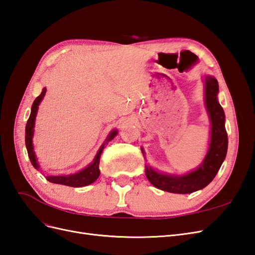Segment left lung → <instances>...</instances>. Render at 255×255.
<instances>
[{
	"mask_svg": "<svg viewBox=\"0 0 255 255\" xmlns=\"http://www.w3.org/2000/svg\"><path fill=\"white\" fill-rule=\"evenodd\" d=\"M218 82L205 76V103L212 122L211 143L206 156L197 170L186 175H168L145 167L146 179L156 188L173 194H190L210 184L219 171L228 151V134L225 127V112L217 100Z\"/></svg>",
	"mask_w": 255,
	"mask_h": 255,
	"instance_id": "1",
	"label": "left lung"
}]
</instances>
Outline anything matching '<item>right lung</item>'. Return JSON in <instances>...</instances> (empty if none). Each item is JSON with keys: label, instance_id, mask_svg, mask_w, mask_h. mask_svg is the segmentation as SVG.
<instances>
[{"label": "right lung", "instance_id": "add662e5", "mask_svg": "<svg viewBox=\"0 0 255 255\" xmlns=\"http://www.w3.org/2000/svg\"><path fill=\"white\" fill-rule=\"evenodd\" d=\"M45 91L47 89L43 88L41 94L38 96L35 101L32 105V112H30L29 118L27 120L26 127H25V145H26V150L30 163L32 165L38 169L39 166L37 164V159L35 156V153L33 150V133H34V126H35V118L37 115L38 111V106H39L41 100L43 99ZM117 135V130H113L111 135L107 138V141L112 140L113 138ZM104 144L100 148L98 154L96 155L94 161L83 169L82 171L75 173V174H70V175H59V176H47V179L49 182L54 183V184H61V185H66V186H71V187H82V186H86V185H89L91 183H94L100 175V169H99V163H100V156H101V153L103 151Z\"/></svg>", "mask_w": 255, "mask_h": 255}]
</instances>
